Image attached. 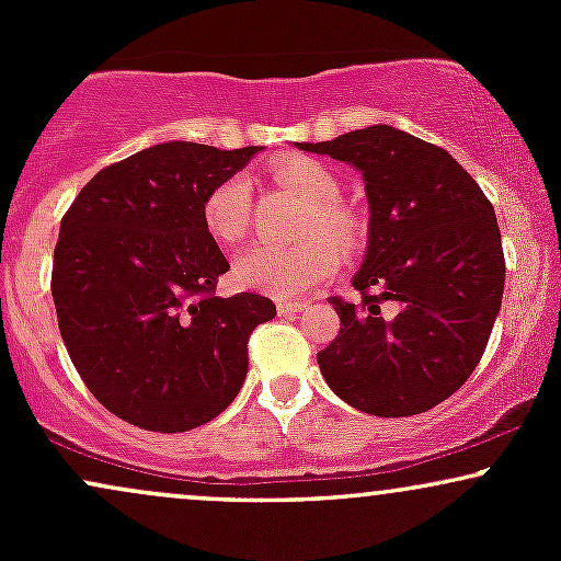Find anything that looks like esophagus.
Returning a JSON list of instances; mask_svg holds the SVG:
<instances>
[{"label":"esophagus","instance_id":"esophagus-1","mask_svg":"<svg viewBox=\"0 0 561 561\" xmlns=\"http://www.w3.org/2000/svg\"><path fill=\"white\" fill-rule=\"evenodd\" d=\"M302 308H306V300H276V311H279V317H295V313H300Z\"/></svg>","mask_w":561,"mask_h":561}]
</instances>
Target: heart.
I'll list each match as a JSON object with an SVG mask.
<instances>
[{
	"label": "heart",
	"mask_w": 561,
	"mask_h": 561,
	"mask_svg": "<svg viewBox=\"0 0 561 561\" xmlns=\"http://www.w3.org/2000/svg\"><path fill=\"white\" fill-rule=\"evenodd\" d=\"M276 184L298 192L308 203L300 231L306 240L295 244L259 242L242 250L234 261V279L255 293L274 298H298L311 293L337 272L340 250H353L362 240L358 218L337 203L340 182L324 163L313 158H285L272 165ZM203 227L221 244L240 242L250 224V184L229 176L203 199Z\"/></svg>",
	"instance_id": "1"
}]
</instances>
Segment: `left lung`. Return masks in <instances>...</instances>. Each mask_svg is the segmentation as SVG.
<instances>
[{"instance_id":"1","label":"left lung","mask_w":561,"mask_h":561,"mask_svg":"<svg viewBox=\"0 0 561 561\" xmlns=\"http://www.w3.org/2000/svg\"><path fill=\"white\" fill-rule=\"evenodd\" d=\"M298 147L362 171L369 199L362 300L330 298L340 332L317 353L321 375L364 414H422L467 382L499 317L506 263L491 199L443 147L392 126Z\"/></svg>"}]
</instances>
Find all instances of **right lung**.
<instances>
[{"mask_svg":"<svg viewBox=\"0 0 561 561\" xmlns=\"http://www.w3.org/2000/svg\"><path fill=\"white\" fill-rule=\"evenodd\" d=\"M261 147L165 141L102 169L60 221L53 298L89 392L128 424L186 433L216 420L248 375V340L276 306L218 298L229 272L203 199Z\"/></svg>","mask_w":561,"mask_h":561,"instance_id":"obj_1","label":"right lung"}]
</instances>
